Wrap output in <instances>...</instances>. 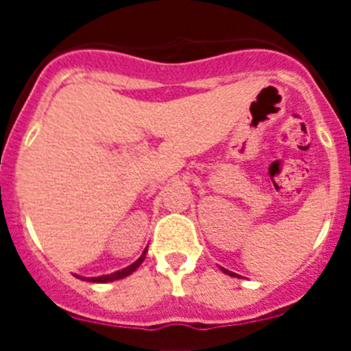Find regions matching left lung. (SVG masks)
Masks as SVG:
<instances>
[{
	"mask_svg": "<svg viewBox=\"0 0 351 351\" xmlns=\"http://www.w3.org/2000/svg\"><path fill=\"white\" fill-rule=\"evenodd\" d=\"M219 269H221V272H225V274H228V276H234V278H235V276H237V274H235V272L226 271V269H223V267H219ZM237 278H239V276H237Z\"/></svg>",
	"mask_w": 351,
	"mask_h": 351,
	"instance_id": "left-lung-1",
	"label": "left lung"
}]
</instances>
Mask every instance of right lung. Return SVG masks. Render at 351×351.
Instances as JSON below:
<instances>
[{
	"instance_id": "1",
	"label": "right lung",
	"mask_w": 351,
	"mask_h": 351,
	"mask_svg": "<svg viewBox=\"0 0 351 351\" xmlns=\"http://www.w3.org/2000/svg\"><path fill=\"white\" fill-rule=\"evenodd\" d=\"M145 253H147V250H144V253H142V255H141V258L135 260V262H133L132 265H128V267H125V269H121V271L112 272V274H104V276H98V278H82V276H77V278H79V280L89 281V283H110V281L123 280V278H126V276H130V274H132V272L137 271L138 265H141V263L144 262Z\"/></svg>"
}]
</instances>
